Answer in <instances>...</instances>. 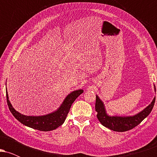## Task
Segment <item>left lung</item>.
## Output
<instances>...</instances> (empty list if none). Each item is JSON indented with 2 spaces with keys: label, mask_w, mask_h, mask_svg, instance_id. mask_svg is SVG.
I'll list each match as a JSON object with an SVG mask.
<instances>
[{
  "label": "left lung",
  "mask_w": 157,
  "mask_h": 157,
  "mask_svg": "<svg viewBox=\"0 0 157 157\" xmlns=\"http://www.w3.org/2000/svg\"><path fill=\"white\" fill-rule=\"evenodd\" d=\"M154 90L156 88L154 86ZM156 97L151 102L148 106L142 110L140 113H136L134 116L120 117V116H109L106 112L104 103L96 95V103H95V111L97 112V117L100 123L105 127L111 129L113 131L124 132L131 130L137 126L145 118H146L152 111L155 103Z\"/></svg>",
  "instance_id": "1"
}]
</instances>
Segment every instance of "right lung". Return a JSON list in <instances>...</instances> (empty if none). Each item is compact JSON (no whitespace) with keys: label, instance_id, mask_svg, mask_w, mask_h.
<instances>
[{"label":"right lung","instance_id":"right-lung-1","mask_svg":"<svg viewBox=\"0 0 157 157\" xmlns=\"http://www.w3.org/2000/svg\"><path fill=\"white\" fill-rule=\"evenodd\" d=\"M6 92V100L9 109L11 113L20 122L24 125L36 129V130L42 131H49L55 130L59 126L63 124V122L67 117L68 113L71 109V106L75 100L83 92L82 89L76 90L71 92L65 98L64 101L61 104L58 109L54 112L43 115V116H26L19 113L12 107V104L9 100V96Z\"/></svg>","mask_w":157,"mask_h":157}]
</instances>
